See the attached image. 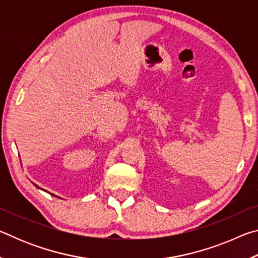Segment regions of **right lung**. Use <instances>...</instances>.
I'll return each mask as SVG.
<instances>
[{
    "label": "right lung",
    "mask_w": 258,
    "mask_h": 258,
    "mask_svg": "<svg viewBox=\"0 0 258 258\" xmlns=\"http://www.w3.org/2000/svg\"><path fill=\"white\" fill-rule=\"evenodd\" d=\"M37 187H38V186H37Z\"/></svg>",
    "instance_id": "obj_1"
}]
</instances>
